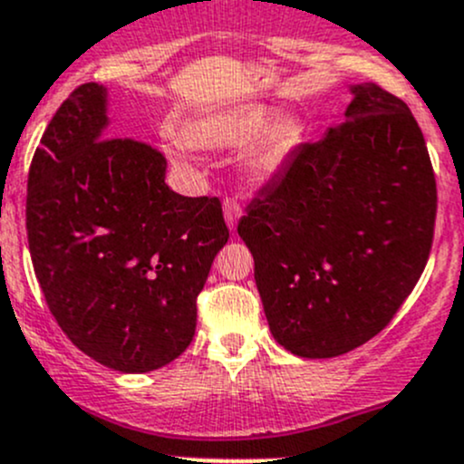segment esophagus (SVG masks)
Returning <instances> with one entry per match:
<instances>
[{"label":"esophagus","mask_w":464,"mask_h":464,"mask_svg":"<svg viewBox=\"0 0 464 464\" xmlns=\"http://www.w3.org/2000/svg\"><path fill=\"white\" fill-rule=\"evenodd\" d=\"M242 218V206L236 202V199H227V202H224V219H227V224H228V228H236V224H237V219Z\"/></svg>","instance_id":"34e87169"}]
</instances>
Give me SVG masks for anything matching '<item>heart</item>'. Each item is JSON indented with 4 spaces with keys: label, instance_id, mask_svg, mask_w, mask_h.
<instances>
[{
    "label": "heart",
    "instance_id": "heart-1",
    "mask_svg": "<svg viewBox=\"0 0 464 464\" xmlns=\"http://www.w3.org/2000/svg\"><path fill=\"white\" fill-rule=\"evenodd\" d=\"M269 119L271 110L262 102L222 107L199 116L186 134L177 132L168 137L166 150L175 161L181 163L193 152V145L233 148L254 136L255 141L242 148L237 168L246 181L265 184L287 163L303 139V121L294 111L276 116L274 121Z\"/></svg>",
    "mask_w": 464,
    "mask_h": 464
}]
</instances>
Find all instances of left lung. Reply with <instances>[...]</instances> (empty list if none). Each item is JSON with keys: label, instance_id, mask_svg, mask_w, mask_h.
Wrapping results in <instances>:
<instances>
[{"label": "left lung", "instance_id": "left-lung-1", "mask_svg": "<svg viewBox=\"0 0 464 464\" xmlns=\"http://www.w3.org/2000/svg\"><path fill=\"white\" fill-rule=\"evenodd\" d=\"M350 93L343 123L298 145L237 224L271 334L305 359L379 334L433 242L438 193L418 121L375 82Z\"/></svg>", "mask_w": 464, "mask_h": 464}]
</instances>
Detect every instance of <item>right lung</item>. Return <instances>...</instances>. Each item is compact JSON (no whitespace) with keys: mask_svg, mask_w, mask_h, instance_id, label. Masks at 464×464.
<instances>
[{"mask_svg":"<svg viewBox=\"0 0 464 464\" xmlns=\"http://www.w3.org/2000/svg\"><path fill=\"white\" fill-rule=\"evenodd\" d=\"M107 125L98 82L73 89L46 125L29 170V251L72 343L111 371L150 372L193 341L228 228L218 198L170 190L166 157Z\"/></svg>","mask_w":464,"mask_h":464,"instance_id":"obj_1","label":"right lung"}]
</instances>
